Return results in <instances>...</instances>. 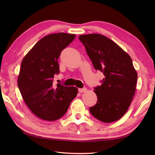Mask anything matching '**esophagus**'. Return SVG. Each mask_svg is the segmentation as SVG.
Segmentation results:
<instances>
[{
	"mask_svg": "<svg viewBox=\"0 0 155 155\" xmlns=\"http://www.w3.org/2000/svg\"><path fill=\"white\" fill-rule=\"evenodd\" d=\"M87 91V88H78V92H79V93H84V92H85Z\"/></svg>",
	"mask_w": 155,
	"mask_h": 155,
	"instance_id": "obj_1",
	"label": "esophagus"
}]
</instances>
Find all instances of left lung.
I'll return each instance as SVG.
<instances>
[{"instance_id":"8db88e82","label":"left lung","mask_w":155,"mask_h":155,"mask_svg":"<svg viewBox=\"0 0 155 155\" xmlns=\"http://www.w3.org/2000/svg\"><path fill=\"white\" fill-rule=\"evenodd\" d=\"M96 70L103 73L101 86L94 87L97 102L90 107L91 114L109 123L126 113L135 93L137 73L132 59L114 42L99 34L80 35Z\"/></svg>"}]
</instances>
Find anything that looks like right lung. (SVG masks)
<instances>
[{
	"instance_id": "add662e5",
	"label": "right lung",
	"mask_w": 155,
	"mask_h": 155,
	"mask_svg": "<svg viewBox=\"0 0 155 155\" xmlns=\"http://www.w3.org/2000/svg\"><path fill=\"white\" fill-rule=\"evenodd\" d=\"M75 37L64 32L45 36L21 62L19 91L29 109L41 119L53 121L63 117L78 93L74 87L53 84L54 76L60 72L58 58Z\"/></svg>"
}]
</instances>
